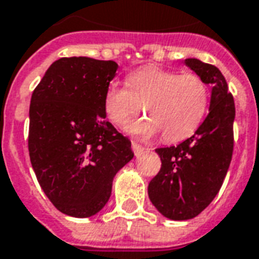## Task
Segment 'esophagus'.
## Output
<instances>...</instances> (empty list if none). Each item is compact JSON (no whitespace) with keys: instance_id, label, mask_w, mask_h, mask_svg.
I'll return each instance as SVG.
<instances>
[{"instance_id":"obj_1","label":"esophagus","mask_w":259,"mask_h":259,"mask_svg":"<svg viewBox=\"0 0 259 259\" xmlns=\"http://www.w3.org/2000/svg\"><path fill=\"white\" fill-rule=\"evenodd\" d=\"M132 148H133V152H135L136 155H140V154H143L144 151H147L148 148H145V147H143V145H140L139 143H132Z\"/></svg>"}]
</instances>
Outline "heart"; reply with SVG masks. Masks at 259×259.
Masks as SVG:
<instances>
[{
  "mask_svg": "<svg viewBox=\"0 0 259 259\" xmlns=\"http://www.w3.org/2000/svg\"><path fill=\"white\" fill-rule=\"evenodd\" d=\"M210 91L193 72L147 66L133 71L126 86L111 82L104 93V112L116 127H126L144 112L148 118L129 130L140 137L162 133L167 143L185 140L198 130L207 112Z\"/></svg>",
  "mask_w": 259,
  "mask_h": 259,
  "instance_id": "obj_1",
  "label": "heart"
}]
</instances>
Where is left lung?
Listing matches in <instances>:
<instances>
[{
	"instance_id": "obj_1",
	"label": "left lung",
	"mask_w": 259,
	"mask_h": 259,
	"mask_svg": "<svg viewBox=\"0 0 259 259\" xmlns=\"http://www.w3.org/2000/svg\"><path fill=\"white\" fill-rule=\"evenodd\" d=\"M185 64L211 85L210 112L192 137L156 148L162 166L148 185L159 212L174 221L196 217L221 189L233 154L235 101L221 71L198 59Z\"/></svg>"
}]
</instances>
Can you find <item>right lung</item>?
Returning <instances> with one entry per match:
<instances>
[{"instance_id":"1","label":"right lung","mask_w":259,"mask_h":259,"mask_svg":"<svg viewBox=\"0 0 259 259\" xmlns=\"http://www.w3.org/2000/svg\"><path fill=\"white\" fill-rule=\"evenodd\" d=\"M118 64L61 57L34 89L28 154L37 180L59 211L95 215L108 202L115 174L135 154L105 119L104 93Z\"/></svg>"}]
</instances>
